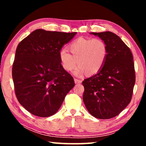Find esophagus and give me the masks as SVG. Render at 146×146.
Instances as JSON below:
<instances>
[{"label":"esophagus","instance_id":"obj_1","mask_svg":"<svg viewBox=\"0 0 146 146\" xmlns=\"http://www.w3.org/2000/svg\"><path fill=\"white\" fill-rule=\"evenodd\" d=\"M74 82L75 84H81L82 83V80L76 78H74Z\"/></svg>","mask_w":146,"mask_h":146}]
</instances>
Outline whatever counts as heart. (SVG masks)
I'll return each mask as SVG.
<instances>
[{
  "instance_id": "1",
  "label": "heart",
  "mask_w": 146,
  "mask_h": 146,
  "mask_svg": "<svg viewBox=\"0 0 146 146\" xmlns=\"http://www.w3.org/2000/svg\"><path fill=\"white\" fill-rule=\"evenodd\" d=\"M68 48L60 51L59 57L62 65L67 71L74 69L76 76H81L86 72L87 75H93L100 70L104 64L108 56L107 44L100 38H80L72 42Z\"/></svg>"
}]
</instances>
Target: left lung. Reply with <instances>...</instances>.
<instances>
[{
  "label": "left lung",
  "instance_id": "8db88e82",
  "mask_svg": "<svg viewBox=\"0 0 146 146\" xmlns=\"http://www.w3.org/2000/svg\"><path fill=\"white\" fill-rule=\"evenodd\" d=\"M90 34L105 42L108 56L100 70L82 82L83 101L94 117L112 118L131 101L135 82L133 56L130 49L115 34L110 31Z\"/></svg>",
  "mask_w": 146,
  "mask_h": 146
}]
</instances>
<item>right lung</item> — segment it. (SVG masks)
Returning <instances> with one entry per match:
<instances>
[{"label":"right lung","instance_id":"right-lung-1","mask_svg":"<svg viewBox=\"0 0 146 146\" xmlns=\"http://www.w3.org/2000/svg\"><path fill=\"white\" fill-rule=\"evenodd\" d=\"M76 33L37 29L18 45L12 72L16 96L33 115L54 114L75 86L61 64L59 52Z\"/></svg>","mask_w":146,"mask_h":146}]
</instances>
